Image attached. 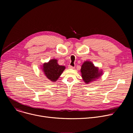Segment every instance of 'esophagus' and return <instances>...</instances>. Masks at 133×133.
<instances>
[{"label": "esophagus", "instance_id": "obj_1", "mask_svg": "<svg viewBox=\"0 0 133 133\" xmlns=\"http://www.w3.org/2000/svg\"><path fill=\"white\" fill-rule=\"evenodd\" d=\"M68 68L69 69H74V67H73V66H71V65H69L68 67Z\"/></svg>", "mask_w": 133, "mask_h": 133}]
</instances>
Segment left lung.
<instances>
[{"label":"left lung","instance_id":"obj_1","mask_svg":"<svg viewBox=\"0 0 133 133\" xmlns=\"http://www.w3.org/2000/svg\"><path fill=\"white\" fill-rule=\"evenodd\" d=\"M80 71L82 80L86 84L99 79L103 74L102 69L95 66L90 61H86L83 63Z\"/></svg>","mask_w":133,"mask_h":133}]
</instances>
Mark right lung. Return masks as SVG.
I'll list each match as a JSON object with an SVG mask.
<instances>
[{
    "instance_id": "right-lung-1",
    "label": "right lung",
    "mask_w": 133,
    "mask_h": 133,
    "mask_svg": "<svg viewBox=\"0 0 133 133\" xmlns=\"http://www.w3.org/2000/svg\"><path fill=\"white\" fill-rule=\"evenodd\" d=\"M41 67L45 76L52 82L57 81L65 69V66L59 65L58 60L55 59L44 63Z\"/></svg>"
}]
</instances>
